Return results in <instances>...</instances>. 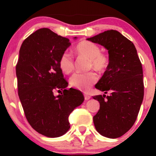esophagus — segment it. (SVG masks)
<instances>
[{
  "instance_id": "34e87169",
  "label": "esophagus",
  "mask_w": 156,
  "mask_h": 156,
  "mask_svg": "<svg viewBox=\"0 0 156 156\" xmlns=\"http://www.w3.org/2000/svg\"><path fill=\"white\" fill-rule=\"evenodd\" d=\"M84 99L85 100H89V99H90L91 97L89 96V94H84Z\"/></svg>"
}]
</instances>
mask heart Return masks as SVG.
<instances>
[{"label": "heart", "instance_id": "obj_1", "mask_svg": "<svg viewBox=\"0 0 156 156\" xmlns=\"http://www.w3.org/2000/svg\"><path fill=\"white\" fill-rule=\"evenodd\" d=\"M75 52L80 56L89 59V68L99 72L106 71L109 65V58L105 53L101 52L100 48L93 42L82 40L75 47ZM59 66L65 74H70L74 69V58L69 52L65 51L59 58ZM97 81L94 72L76 73L70 78V86L79 90L87 91Z\"/></svg>", "mask_w": 156, "mask_h": 156}]
</instances>
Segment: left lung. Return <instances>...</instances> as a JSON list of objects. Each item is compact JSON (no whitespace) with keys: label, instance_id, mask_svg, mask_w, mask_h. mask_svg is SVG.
<instances>
[{"label":"left lung","instance_id":"1","mask_svg":"<svg viewBox=\"0 0 156 156\" xmlns=\"http://www.w3.org/2000/svg\"><path fill=\"white\" fill-rule=\"evenodd\" d=\"M87 40L104 46L109 65L95 85L107 94L97 95L100 108L93 117L97 131L105 137L116 138L125 134L137 119L144 95L143 69L131 41L114 30L104 31Z\"/></svg>","mask_w":156,"mask_h":156}]
</instances>
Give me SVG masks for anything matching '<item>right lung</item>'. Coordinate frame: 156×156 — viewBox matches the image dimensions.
Returning <instances> with one entry per match:
<instances>
[{
  "label": "right lung",
  "mask_w": 156,
  "mask_h": 156,
  "mask_svg": "<svg viewBox=\"0 0 156 156\" xmlns=\"http://www.w3.org/2000/svg\"><path fill=\"white\" fill-rule=\"evenodd\" d=\"M70 44L68 38L41 28L23 41L19 52L16 65L19 98L30 125L47 137L67 133L69 114L84 99L80 91L65 89L68 83L59 66V57ZM55 90L63 92L56 97Z\"/></svg>",
  "instance_id": "add662e5"
}]
</instances>
